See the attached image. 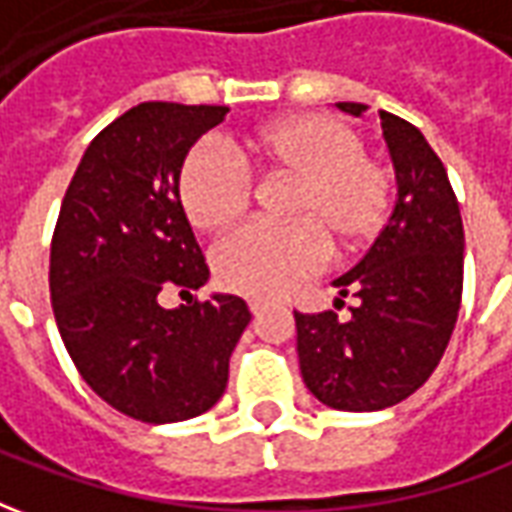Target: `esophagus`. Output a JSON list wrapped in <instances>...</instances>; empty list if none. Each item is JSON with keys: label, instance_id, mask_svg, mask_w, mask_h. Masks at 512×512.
Masks as SVG:
<instances>
[{"label": "esophagus", "instance_id": "34e87169", "mask_svg": "<svg viewBox=\"0 0 512 512\" xmlns=\"http://www.w3.org/2000/svg\"><path fill=\"white\" fill-rule=\"evenodd\" d=\"M266 307H268L266 299H249V310H252V315H260Z\"/></svg>", "mask_w": 512, "mask_h": 512}]
</instances>
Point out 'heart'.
Wrapping results in <instances>:
<instances>
[{
	"instance_id": "1",
	"label": "heart",
	"mask_w": 512,
	"mask_h": 512,
	"mask_svg": "<svg viewBox=\"0 0 512 512\" xmlns=\"http://www.w3.org/2000/svg\"><path fill=\"white\" fill-rule=\"evenodd\" d=\"M252 175L290 178L285 224H252L216 252L227 290L268 299L321 268L326 244L351 255L373 244L392 211V172L365 153L359 131L329 115H288L246 131L233 156L197 145L178 172V200L194 230L222 235L252 202Z\"/></svg>"
}]
</instances>
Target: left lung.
Returning <instances> with one entry per match:
<instances>
[{"label": "left lung", "instance_id": "left-lung-1", "mask_svg": "<svg viewBox=\"0 0 512 512\" xmlns=\"http://www.w3.org/2000/svg\"><path fill=\"white\" fill-rule=\"evenodd\" d=\"M378 117L397 202L367 255L334 282L356 304L345 318L293 312L304 384L337 411H378L414 395L441 362L461 310L463 222L447 169L419 128L389 112Z\"/></svg>", "mask_w": 512, "mask_h": 512}]
</instances>
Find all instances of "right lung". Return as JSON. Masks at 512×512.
I'll return each mask as SVG.
<instances>
[{
    "instance_id": "add662e5",
    "label": "right lung",
    "mask_w": 512,
    "mask_h": 512,
    "mask_svg": "<svg viewBox=\"0 0 512 512\" xmlns=\"http://www.w3.org/2000/svg\"><path fill=\"white\" fill-rule=\"evenodd\" d=\"M227 106L147 101L95 136L62 197L51 235L57 329L95 395L139 422L200 417L222 397L252 312L238 296L191 299L208 279L178 200L189 147ZM189 295L178 311L157 296Z\"/></svg>"
}]
</instances>
